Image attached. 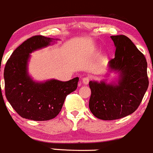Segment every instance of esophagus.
Here are the masks:
<instances>
[{
	"label": "esophagus",
	"instance_id": "obj_1",
	"mask_svg": "<svg viewBox=\"0 0 153 153\" xmlns=\"http://www.w3.org/2000/svg\"><path fill=\"white\" fill-rule=\"evenodd\" d=\"M89 82V78L88 77H83L82 79V83L83 85H88Z\"/></svg>",
	"mask_w": 153,
	"mask_h": 153
}]
</instances>
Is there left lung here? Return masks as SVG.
Returning a JSON list of instances; mask_svg holds the SVG:
<instances>
[{
    "label": "left lung",
    "instance_id": "left-lung-1",
    "mask_svg": "<svg viewBox=\"0 0 153 153\" xmlns=\"http://www.w3.org/2000/svg\"><path fill=\"white\" fill-rule=\"evenodd\" d=\"M116 48L108 62V72L118 74L115 82L90 81L89 108L97 118L120 119L132 114L148 88L147 62L131 40L123 35L111 36Z\"/></svg>",
    "mask_w": 153,
    "mask_h": 153
}]
</instances>
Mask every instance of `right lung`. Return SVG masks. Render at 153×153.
<instances>
[{
  "instance_id": "1",
  "label": "right lung",
  "mask_w": 153,
  "mask_h": 153,
  "mask_svg": "<svg viewBox=\"0 0 153 153\" xmlns=\"http://www.w3.org/2000/svg\"><path fill=\"white\" fill-rule=\"evenodd\" d=\"M57 39L35 36L18 47L4 68L5 94L22 117L36 121L49 120L59 114L68 94L77 88L79 77L67 82L51 79L36 82L28 73L32 53L55 43Z\"/></svg>"
}]
</instances>
